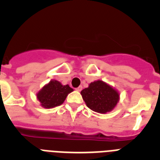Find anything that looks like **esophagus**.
Instances as JSON below:
<instances>
[{"mask_svg": "<svg viewBox=\"0 0 160 160\" xmlns=\"http://www.w3.org/2000/svg\"><path fill=\"white\" fill-rule=\"evenodd\" d=\"M82 86H80V87H77V88H76L75 90H77V91H81V90H82Z\"/></svg>", "mask_w": 160, "mask_h": 160, "instance_id": "esophagus-1", "label": "esophagus"}]
</instances>
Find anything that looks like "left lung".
Masks as SVG:
<instances>
[{
	"label": "left lung",
	"mask_w": 160,
	"mask_h": 160,
	"mask_svg": "<svg viewBox=\"0 0 160 160\" xmlns=\"http://www.w3.org/2000/svg\"><path fill=\"white\" fill-rule=\"evenodd\" d=\"M87 107L100 114L110 112L119 101V94L116 90L101 80H97L81 91Z\"/></svg>",
	"instance_id": "1"
}]
</instances>
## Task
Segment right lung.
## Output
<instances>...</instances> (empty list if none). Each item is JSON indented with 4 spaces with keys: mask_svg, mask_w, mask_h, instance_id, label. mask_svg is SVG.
Masks as SVG:
<instances>
[{
    "mask_svg": "<svg viewBox=\"0 0 160 160\" xmlns=\"http://www.w3.org/2000/svg\"><path fill=\"white\" fill-rule=\"evenodd\" d=\"M73 90L69 85L63 86L57 80H51L37 94V98L44 108H53L62 105Z\"/></svg>",
    "mask_w": 160,
    "mask_h": 160,
    "instance_id": "1",
    "label": "right lung"
}]
</instances>
